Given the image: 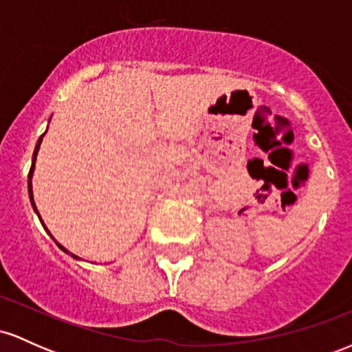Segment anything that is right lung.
Listing matches in <instances>:
<instances>
[{"instance_id":"1","label":"right lung","mask_w":352,"mask_h":352,"mask_svg":"<svg viewBox=\"0 0 352 352\" xmlns=\"http://www.w3.org/2000/svg\"><path fill=\"white\" fill-rule=\"evenodd\" d=\"M51 120V119H50ZM46 132H47V129H46ZM46 132H44V134H46ZM44 134L39 137L38 139V142H36V147H34V153H33V162H31V168H30V173H28V192H30V200H31V205H33V208H34V212H36V215L39 217V221H41L43 223V227H44V230H46L47 233H50V236L52 238V240H54V236L51 235V232L50 230L46 228V225H44V221H43V218H41V215H39V212H38V208H36V204H34V197H33V173H34V165H36V157H38V152H39V147H41V142H43V137H44ZM56 241V240H54ZM56 243H58V241H56ZM58 246L60 250H63L64 253H67V254H71L72 258H74V260H80L79 256H76V254H72L69 250H66L64 248L63 245H59L58 243Z\"/></svg>"}]
</instances>
